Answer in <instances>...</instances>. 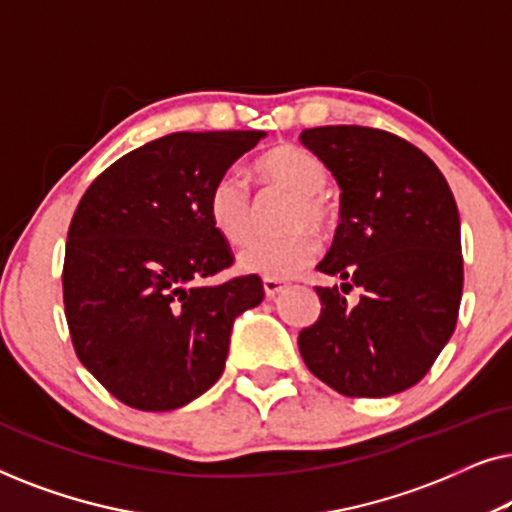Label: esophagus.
Listing matches in <instances>:
<instances>
[{
	"mask_svg": "<svg viewBox=\"0 0 512 512\" xmlns=\"http://www.w3.org/2000/svg\"><path fill=\"white\" fill-rule=\"evenodd\" d=\"M286 289V282H279V279H263V291L265 298H275Z\"/></svg>",
	"mask_w": 512,
	"mask_h": 512,
	"instance_id": "obj_1",
	"label": "esophagus"
}]
</instances>
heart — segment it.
<instances>
[{
	"label": "heart",
	"mask_w": 512,
	"mask_h": 512,
	"mask_svg": "<svg viewBox=\"0 0 512 512\" xmlns=\"http://www.w3.org/2000/svg\"><path fill=\"white\" fill-rule=\"evenodd\" d=\"M254 174L268 191L293 195L286 209L289 235L258 237L240 251L242 270L265 279H289L305 270L319 254V237L312 228L331 230L338 207L328 195V167L307 149L279 144L256 158ZM207 214L216 233L230 244L249 240L256 226V200L237 172H223L209 188Z\"/></svg>",
	"instance_id": "heart-1"
}]
</instances>
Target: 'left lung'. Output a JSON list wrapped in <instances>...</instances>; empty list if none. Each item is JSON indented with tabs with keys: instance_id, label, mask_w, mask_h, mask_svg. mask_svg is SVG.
<instances>
[{
	"instance_id": "left-lung-1",
	"label": "left lung",
	"mask_w": 512,
	"mask_h": 512,
	"mask_svg": "<svg viewBox=\"0 0 512 512\" xmlns=\"http://www.w3.org/2000/svg\"><path fill=\"white\" fill-rule=\"evenodd\" d=\"M300 142L340 186V223L317 270L321 314L298 335L305 366L352 398L410 389L429 373L459 317V212L436 163L387 130L324 125ZM356 285L359 301L346 298Z\"/></svg>"
}]
</instances>
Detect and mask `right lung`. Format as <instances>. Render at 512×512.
I'll return each instance as SVG.
<instances>
[{
    "mask_svg": "<svg viewBox=\"0 0 512 512\" xmlns=\"http://www.w3.org/2000/svg\"><path fill=\"white\" fill-rule=\"evenodd\" d=\"M263 130L172 132L109 165L69 223L62 300L74 352L135 410L191 403L223 373L233 321L261 277L202 286L233 265L207 214L209 188Z\"/></svg>",
    "mask_w": 512,
    "mask_h": 512,
    "instance_id": "right-lung-1",
    "label": "right lung"
}]
</instances>
